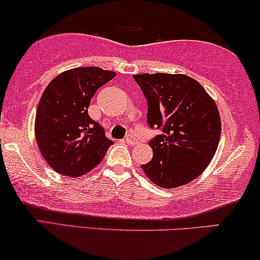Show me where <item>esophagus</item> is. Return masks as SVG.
<instances>
[{"label":"esophagus","instance_id":"34e87169","mask_svg":"<svg viewBox=\"0 0 260 260\" xmlns=\"http://www.w3.org/2000/svg\"><path fill=\"white\" fill-rule=\"evenodd\" d=\"M125 142L127 144H130V145H135L136 144V138H135L133 135H127V137L125 138Z\"/></svg>","mask_w":260,"mask_h":260}]
</instances>
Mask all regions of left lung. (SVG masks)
Segmentation results:
<instances>
[{
    "label": "left lung",
    "mask_w": 260,
    "mask_h": 260,
    "mask_svg": "<svg viewBox=\"0 0 260 260\" xmlns=\"http://www.w3.org/2000/svg\"><path fill=\"white\" fill-rule=\"evenodd\" d=\"M148 102V123L162 127L150 141L154 156L142 169L166 189L187 184L211 163L221 135L214 99L186 74L143 73L134 76Z\"/></svg>",
    "instance_id": "1"
}]
</instances>
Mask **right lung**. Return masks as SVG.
<instances>
[{
    "mask_svg": "<svg viewBox=\"0 0 260 260\" xmlns=\"http://www.w3.org/2000/svg\"><path fill=\"white\" fill-rule=\"evenodd\" d=\"M116 77L99 67H77L60 73L45 88L35 115V138L56 173L80 177L95 168L111 140L88 116L95 91Z\"/></svg>",
    "mask_w": 260,
    "mask_h": 260,
    "instance_id": "right-lung-1",
    "label": "right lung"
}]
</instances>
